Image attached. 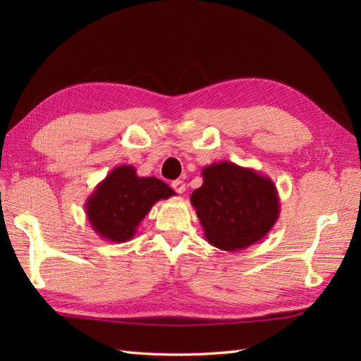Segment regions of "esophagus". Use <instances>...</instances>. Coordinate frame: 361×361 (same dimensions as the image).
<instances>
[{"instance_id": "esophagus-1", "label": "esophagus", "mask_w": 361, "mask_h": 361, "mask_svg": "<svg viewBox=\"0 0 361 361\" xmlns=\"http://www.w3.org/2000/svg\"><path fill=\"white\" fill-rule=\"evenodd\" d=\"M172 189L176 194H183L186 190V183L181 180H175V181H172Z\"/></svg>"}]
</instances>
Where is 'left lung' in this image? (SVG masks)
<instances>
[{"instance_id": "1", "label": "left lung", "mask_w": 361, "mask_h": 361, "mask_svg": "<svg viewBox=\"0 0 361 361\" xmlns=\"http://www.w3.org/2000/svg\"><path fill=\"white\" fill-rule=\"evenodd\" d=\"M203 185L190 203L212 247L240 251L260 242L279 219L278 189L270 176L231 161L203 167Z\"/></svg>"}]
</instances>
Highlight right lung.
I'll return each instance as SVG.
<instances>
[{"instance_id":"add662e5","label":"right lung","mask_w":361,"mask_h":361,"mask_svg":"<svg viewBox=\"0 0 361 361\" xmlns=\"http://www.w3.org/2000/svg\"><path fill=\"white\" fill-rule=\"evenodd\" d=\"M173 189L155 176H137L133 166L114 167L85 202V214L93 231L104 240L124 243L152 206L173 197Z\"/></svg>"}]
</instances>
